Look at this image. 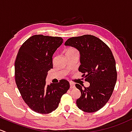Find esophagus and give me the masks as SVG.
Returning <instances> with one entry per match:
<instances>
[{
  "label": "esophagus",
  "mask_w": 132,
  "mask_h": 132,
  "mask_svg": "<svg viewBox=\"0 0 132 132\" xmlns=\"http://www.w3.org/2000/svg\"><path fill=\"white\" fill-rule=\"evenodd\" d=\"M69 84H70V87L71 88H74V87H75V83H73V82H71L69 83Z\"/></svg>",
  "instance_id": "34e87169"
}]
</instances>
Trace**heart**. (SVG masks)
<instances>
[{
  "label": "heart",
  "instance_id": "obj_1",
  "mask_svg": "<svg viewBox=\"0 0 132 132\" xmlns=\"http://www.w3.org/2000/svg\"><path fill=\"white\" fill-rule=\"evenodd\" d=\"M76 51V50L75 49H73V48H70V49L68 50L67 52H70V51Z\"/></svg>",
  "mask_w": 132,
  "mask_h": 132
}]
</instances>
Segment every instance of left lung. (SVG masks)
<instances>
[{
  "label": "left lung",
  "mask_w": 132,
  "mask_h": 132,
  "mask_svg": "<svg viewBox=\"0 0 132 132\" xmlns=\"http://www.w3.org/2000/svg\"><path fill=\"white\" fill-rule=\"evenodd\" d=\"M64 45L75 47L80 52L79 71L90 83L88 87L76 84L81 93L76 101L77 106L86 112L97 111L110 99L117 78L111 50L101 39L90 35L70 38Z\"/></svg>",
  "instance_id": "8db88e82"
}]
</instances>
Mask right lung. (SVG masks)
Returning <instances> with one entry per match:
<instances>
[{
	"label": "right lung",
	"mask_w": 132,
	"mask_h": 132,
	"mask_svg": "<svg viewBox=\"0 0 132 132\" xmlns=\"http://www.w3.org/2000/svg\"><path fill=\"white\" fill-rule=\"evenodd\" d=\"M61 37L35 35L23 43L15 62V79L22 99L36 112L46 114L58 107L62 95L69 89L67 80L46 84L53 68V54L61 45Z\"/></svg>",
	"instance_id": "add662e5"
}]
</instances>
